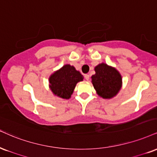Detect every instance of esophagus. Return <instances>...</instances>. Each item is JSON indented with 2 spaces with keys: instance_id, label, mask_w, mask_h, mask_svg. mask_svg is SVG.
I'll use <instances>...</instances> for the list:
<instances>
[{
  "instance_id": "34e87169",
  "label": "esophagus",
  "mask_w": 157,
  "mask_h": 157,
  "mask_svg": "<svg viewBox=\"0 0 157 157\" xmlns=\"http://www.w3.org/2000/svg\"><path fill=\"white\" fill-rule=\"evenodd\" d=\"M85 78H86V80H88L90 78V75H85Z\"/></svg>"
}]
</instances>
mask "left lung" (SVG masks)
Wrapping results in <instances>:
<instances>
[{"mask_svg":"<svg viewBox=\"0 0 157 157\" xmlns=\"http://www.w3.org/2000/svg\"><path fill=\"white\" fill-rule=\"evenodd\" d=\"M96 74L91 76V82L98 96L110 99L116 97L122 87V77L115 67L105 63L94 68Z\"/></svg>","mask_w":157,"mask_h":157,"instance_id":"8db88e82","label":"left lung"}]
</instances>
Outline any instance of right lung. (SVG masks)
I'll use <instances>...</instances> for the list:
<instances>
[{
    "label": "right lung",
    "instance_id": "obj_1",
    "mask_svg": "<svg viewBox=\"0 0 157 157\" xmlns=\"http://www.w3.org/2000/svg\"><path fill=\"white\" fill-rule=\"evenodd\" d=\"M83 75L74 66L66 64L49 77V88L56 97L69 99L77 82L83 80Z\"/></svg>",
    "mask_w": 157,
    "mask_h": 157
}]
</instances>
